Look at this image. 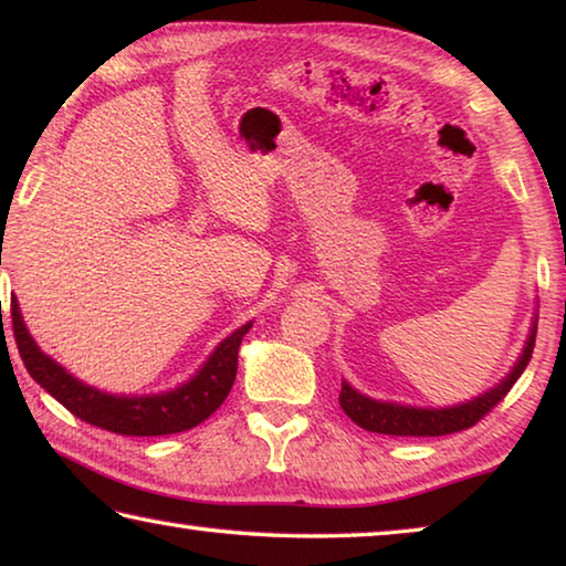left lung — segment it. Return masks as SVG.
Returning <instances> with one entry per match:
<instances>
[{"label":"left lung","mask_w":566,"mask_h":566,"mask_svg":"<svg viewBox=\"0 0 566 566\" xmlns=\"http://www.w3.org/2000/svg\"><path fill=\"white\" fill-rule=\"evenodd\" d=\"M536 321L538 311L534 313L524 349H521L516 364L511 367L506 377H503L495 387L485 389L483 395L468 399V402L450 407H415L385 402V399L361 395L359 389H354L349 381L344 379L342 392H338V405H342V410L349 415L359 428L381 434H399V438H438V434H450L473 428L483 415H489L493 407L509 395V389L516 385L521 371L526 369L536 342Z\"/></svg>","instance_id":"8db88e82"}]
</instances>
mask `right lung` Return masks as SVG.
Returning a JSON list of instances; mask_svg holds the SVG:
<instances>
[{"instance_id":"obj_1","label":"right lung","mask_w":566,"mask_h":566,"mask_svg":"<svg viewBox=\"0 0 566 566\" xmlns=\"http://www.w3.org/2000/svg\"><path fill=\"white\" fill-rule=\"evenodd\" d=\"M250 326H253V321L222 338L210 354V359L185 385L156 395H111L98 387L85 385L83 379L73 377L52 356L42 352L24 326L20 303L17 298L12 301L14 342L30 377L81 420L116 434H134V438L185 432L205 422L230 395L234 374H238L242 336L250 332Z\"/></svg>"}]
</instances>
